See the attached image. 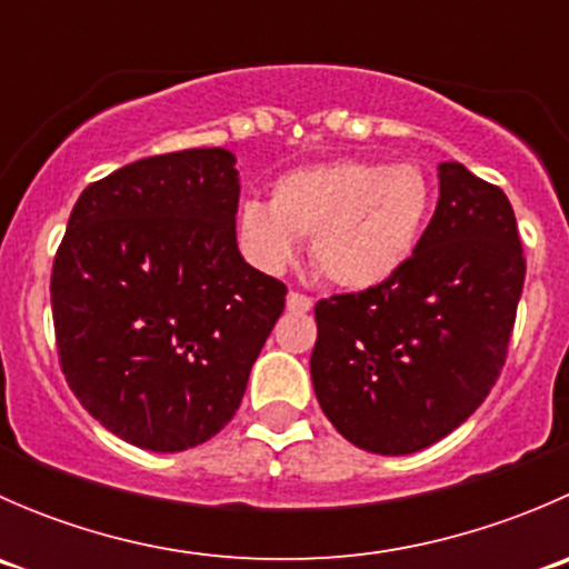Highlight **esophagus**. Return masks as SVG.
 <instances>
[{
    "label": "esophagus",
    "mask_w": 569,
    "mask_h": 569,
    "mask_svg": "<svg viewBox=\"0 0 569 569\" xmlns=\"http://www.w3.org/2000/svg\"><path fill=\"white\" fill-rule=\"evenodd\" d=\"M286 308L295 313H306L313 308V300L308 295H300V291H289V297H286Z\"/></svg>",
    "instance_id": "1"
}]
</instances>
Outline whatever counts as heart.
Listing matches in <instances>:
<instances>
[{
  "label": "heart",
  "mask_w": 569,
  "mask_h": 569,
  "mask_svg": "<svg viewBox=\"0 0 569 569\" xmlns=\"http://www.w3.org/2000/svg\"><path fill=\"white\" fill-rule=\"evenodd\" d=\"M435 189L418 164L332 159L278 176L269 206L248 200L237 214L239 248L263 272H280L311 237L313 267L341 289L391 280L421 244Z\"/></svg>",
  "instance_id": "1"
}]
</instances>
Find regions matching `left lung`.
<instances>
[{
	"label": "left lung",
	"instance_id": "left-lung-1",
	"mask_svg": "<svg viewBox=\"0 0 569 569\" xmlns=\"http://www.w3.org/2000/svg\"><path fill=\"white\" fill-rule=\"evenodd\" d=\"M416 256L375 289L317 302L311 380L332 427L371 455H412L473 416L507 360L526 258L507 194L460 162Z\"/></svg>",
	"mask_w": 569,
	"mask_h": 569
}]
</instances>
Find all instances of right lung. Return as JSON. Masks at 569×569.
Wrapping results in <instances>:
<instances>
[{
	"instance_id": "1",
	"label": "right lung",
	"mask_w": 569,
	"mask_h": 569,
	"mask_svg": "<svg viewBox=\"0 0 569 569\" xmlns=\"http://www.w3.org/2000/svg\"><path fill=\"white\" fill-rule=\"evenodd\" d=\"M226 148L131 162L79 194L51 269L62 375L131 446L192 449L242 405L286 286L237 248Z\"/></svg>"
}]
</instances>
